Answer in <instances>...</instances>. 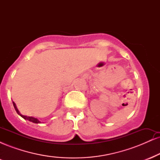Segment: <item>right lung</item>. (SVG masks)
I'll list each match as a JSON object with an SVG mask.
<instances>
[{"mask_svg":"<svg viewBox=\"0 0 160 160\" xmlns=\"http://www.w3.org/2000/svg\"><path fill=\"white\" fill-rule=\"evenodd\" d=\"M12 104H13V106H14V108H15V110L16 111V112H17V113H19V114L20 116H21L22 117V118L25 119V120H28L31 121V122H34V123H40V121L38 120L37 118H34V117H27V116H24V115L20 114L19 111H18L17 108H16V104L14 103V102H12Z\"/></svg>","mask_w":160,"mask_h":160,"instance_id":"obj_1","label":"right lung"}]
</instances>
